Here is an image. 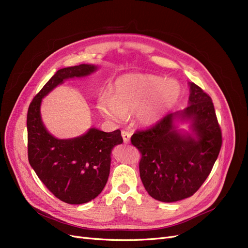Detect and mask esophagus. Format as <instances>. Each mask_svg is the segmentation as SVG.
<instances>
[{"mask_svg": "<svg viewBox=\"0 0 248 248\" xmlns=\"http://www.w3.org/2000/svg\"><path fill=\"white\" fill-rule=\"evenodd\" d=\"M121 134H122V138H123V140H124V142H125V143L129 142V140H130V138H131V133H130V132H128V131H125V130H123V131L121 132Z\"/></svg>", "mask_w": 248, "mask_h": 248, "instance_id": "34e87169", "label": "esophagus"}]
</instances>
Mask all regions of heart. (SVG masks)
I'll return each instance as SVG.
<instances>
[{
  "instance_id": "1",
  "label": "heart",
  "mask_w": 248,
  "mask_h": 248,
  "mask_svg": "<svg viewBox=\"0 0 248 248\" xmlns=\"http://www.w3.org/2000/svg\"><path fill=\"white\" fill-rule=\"evenodd\" d=\"M181 96V87L173 80L157 76L126 74L118 78L110 95L98 100L100 113L113 120L135 113L142 125H155L165 117Z\"/></svg>"
}]
</instances>
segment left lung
Segmentation results:
<instances>
[{
	"label": "left lung",
	"instance_id": "1",
	"mask_svg": "<svg viewBox=\"0 0 248 248\" xmlns=\"http://www.w3.org/2000/svg\"><path fill=\"white\" fill-rule=\"evenodd\" d=\"M189 106L166 115L146 130H136L131 143L141 158L140 174L144 189L154 199L175 202L199 190L215 165L221 148V130L211 97L190 83ZM177 117L189 118L196 139L175 129Z\"/></svg>",
	"mask_w": 248,
	"mask_h": 248
}]
</instances>
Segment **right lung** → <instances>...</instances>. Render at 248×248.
<instances>
[{
  "label": "right lung",
  "mask_w": 248,
  "mask_h": 248,
  "mask_svg": "<svg viewBox=\"0 0 248 248\" xmlns=\"http://www.w3.org/2000/svg\"><path fill=\"white\" fill-rule=\"evenodd\" d=\"M97 66L80 64L59 70L38 94L28 110V157L41 182L56 198L69 204H83L101 193L108 182L110 153L123 142L121 131L104 132L91 128L72 140H57L43 125L40 107L42 98L74 77H84Z\"/></svg>",
  "instance_id": "add662e5"
}]
</instances>
